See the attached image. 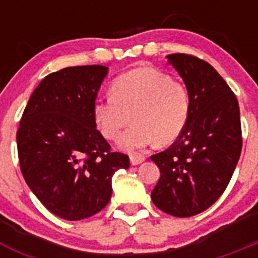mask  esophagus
Here are the masks:
<instances>
[{
	"label": "esophagus",
	"instance_id": "obj_1",
	"mask_svg": "<svg viewBox=\"0 0 258 258\" xmlns=\"http://www.w3.org/2000/svg\"><path fill=\"white\" fill-rule=\"evenodd\" d=\"M143 160H145V156H142V155H131L132 165H138V164L142 163Z\"/></svg>",
	"mask_w": 258,
	"mask_h": 258
}]
</instances>
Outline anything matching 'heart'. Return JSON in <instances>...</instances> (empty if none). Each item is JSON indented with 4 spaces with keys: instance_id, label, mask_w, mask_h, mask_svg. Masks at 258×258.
<instances>
[{
    "instance_id": "1",
    "label": "heart",
    "mask_w": 258,
    "mask_h": 258,
    "mask_svg": "<svg viewBox=\"0 0 258 258\" xmlns=\"http://www.w3.org/2000/svg\"><path fill=\"white\" fill-rule=\"evenodd\" d=\"M111 95L98 97L94 118L107 140L116 141L133 120L136 124L121 137L126 150H141L154 143L168 145L183 132L190 115V98L182 84L156 68L142 67L118 76Z\"/></svg>"
}]
</instances>
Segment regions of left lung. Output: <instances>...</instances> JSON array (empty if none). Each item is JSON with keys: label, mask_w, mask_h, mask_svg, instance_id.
<instances>
[{"label": "left lung", "mask_w": 258, "mask_h": 258, "mask_svg": "<svg viewBox=\"0 0 258 258\" xmlns=\"http://www.w3.org/2000/svg\"><path fill=\"white\" fill-rule=\"evenodd\" d=\"M168 60L187 88L190 115L169 149L151 156L160 169L151 199L170 216L191 217L213 206L231 179L243 145L240 111L230 86L206 60L179 52Z\"/></svg>", "instance_id": "obj_1"}]
</instances>
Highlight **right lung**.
<instances>
[{
	"mask_svg": "<svg viewBox=\"0 0 258 258\" xmlns=\"http://www.w3.org/2000/svg\"><path fill=\"white\" fill-rule=\"evenodd\" d=\"M104 66L67 67L47 75L32 93L17 132L22 174L52 214L79 221L101 212L112 175L129 156L113 152L94 118Z\"/></svg>",
	"mask_w": 258,
	"mask_h": 258,
	"instance_id": "1",
	"label": "right lung"
}]
</instances>
